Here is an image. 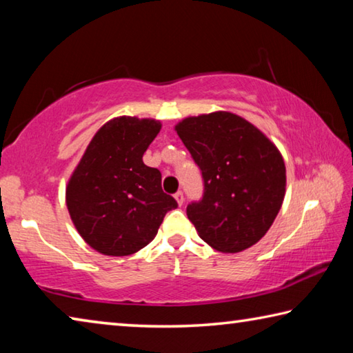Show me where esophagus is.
I'll return each instance as SVG.
<instances>
[{
  "mask_svg": "<svg viewBox=\"0 0 353 353\" xmlns=\"http://www.w3.org/2000/svg\"><path fill=\"white\" fill-rule=\"evenodd\" d=\"M174 199L177 201L179 205L183 204V193H182V191H177V193L174 194Z\"/></svg>",
  "mask_w": 353,
  "mask_h": 353,
  "instance_id": "obj_1",
  "label": "esophagus"
}]
</instances>
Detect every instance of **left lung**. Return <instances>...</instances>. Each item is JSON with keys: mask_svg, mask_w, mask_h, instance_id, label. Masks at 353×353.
<instances>
[{"mask_svg": "<svg viewBox=\"0 0 353 353\" xmlns=\"http://www.w3.org/2000/svg\"><path fill=\"white\" fill-rule=\"evenodd\" d=\"M174 129L204 177V196L187 207L198 235L224 254L254 246L283 204L286 168L277 146L224 110L183 118Z\"/></svg>", "mask_w": 353, "mask_h": 353, "instance_id": "left-lung-1", "label": "left lung"}]
</instances>
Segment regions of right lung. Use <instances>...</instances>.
Returning a JSON list of instances; mask_svg holds the SVG:
<instances>
[{"label": "right lung", "mask_w": 353, "mask_h": 353, "mask_svg": "<svg viewBox=\"0 0 353 353\" xmlns=\"http://www.w3.org/2000/svg\"><path fill=\"white\" fill-rule=\"evenodd\" d=\"M162 129L152 118L117 117L101 126L70 176L65 202L76 230L99 254L126 256L151 243L177 202L143 154Z\"/></svg>", "instance_id": "right-lung-1"}]
</instances>
